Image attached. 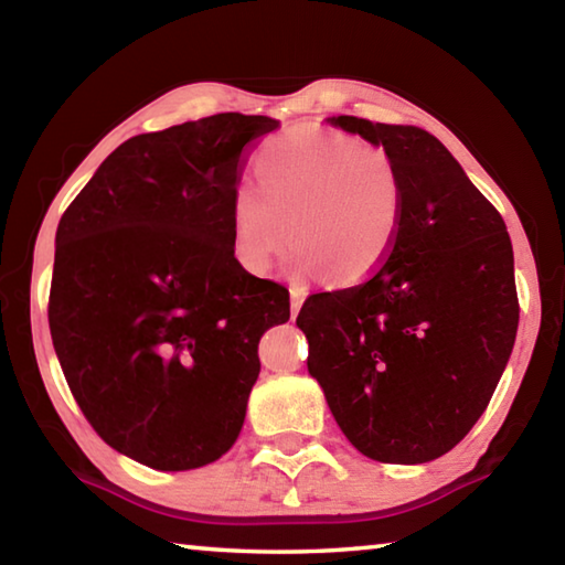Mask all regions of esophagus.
<instances>
[{"mask_svg": "<svg viewBox=\"0 0 565 565\" xmlns=\"http://www.w3.org/2000/svg\"><path fill=\"white\" fill-rule=\"evenodd\" d=\"M303 289H299V286H291V319L296 317V313H299V309H301V303H303Z\"/></svg>", "mask_w": 565, "mask_h": 565, "instance_id": "34e87169", "label": "esophagus"}]
</instances>
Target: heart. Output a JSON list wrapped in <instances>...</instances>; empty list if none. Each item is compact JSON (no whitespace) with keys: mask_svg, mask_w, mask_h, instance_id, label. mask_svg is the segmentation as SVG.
<instances>
[{"mask_svg":"<svg viewBox=\"0 0 565 565\" xmlns=\"http://www.w3.org/2000/svg\"><path fill=\"white\" fill-rule=\"evenodd\" d=\"M256 189L232 196V244L252 274L271 269L286 244L294 266L353 286L374 276L404 226V179L384 149L339 131L299 127L266 145Z\"/></svg>","mask_w":565,"mask_h":565,"instance_id":"b5f03b06","label":"heart"}]
</instances>
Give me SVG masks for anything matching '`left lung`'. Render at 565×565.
Instances as JSON below:
<instances>
[{
  "mask_svg": "<svg viewBox=\"0 0 565 565\" xmlns=\"http://www.w3.org/2000/svg\"><path fill=\"white\" fill-rule=\"evenodd\" d=\"M331 124L394 159L404 226L374 276L303 301L296 327L309 339V374L363 456L434 461L471 431L509 363L519 329L511 238L434 134Z\"/></svg>",
  "mask_w": 565,
  "mask_h": 565,
  "instance_id": "1",
  "label": "left lung"
}]
</instances>
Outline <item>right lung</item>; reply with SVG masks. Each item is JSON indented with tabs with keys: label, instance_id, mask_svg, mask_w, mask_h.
<instances>
[{
	"label": "right lung",
	"instance_id": "obj_1",
	"mask_svg": "<svg viewBox=\"0 0 565 565\" xmlns=\"http://www.w3.org/2000/svg\"><path fill=\"white\" fill-rule=\"evenodd\" d=\"M279 129L226 111L124 141L56 228L50 331L82 414L119 454L189 471L234 446L259 339L289 289L234 256L246 154Z\"/></svg>",
	"mask_w": 565,
	"mask_h": 565
}]
</instances>
